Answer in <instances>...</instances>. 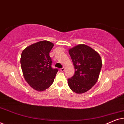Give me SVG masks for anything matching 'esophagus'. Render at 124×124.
I'll use <instances>...</instances> for the list:
<instances>
[{
  "instance_id": "esophagus-1",
  "label": "esophagus",
  "mask_w": 124,
  "mask_h": 124,
  "mask_svg": "<svg viewBox=\"0 0 124 124\" xmlns=\"http://www.w3.org/2000/svg\"><path fill=\"white\" fill-rule=\"evenodd\" d=\"M60 70L61 72H64V71L65 70V69H64V68H62L60 69Z\"/></svg>"
}]
</instances>
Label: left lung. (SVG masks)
Here are the masks:
<instances>
[{
  "label": "left lung",
  "instance_id": "left-lung-1",
  "mask_svg": "<svg viewBox=\"0 0 124 124\" xmlns=\"http://www.w3.org/2000/svg\"><path fill=\"white\" fill-rule=\"evenodd\" d=\"M75 72L68 79L70 89L77 94L89 90L97 82L102 62L99 54L90 47L79 45L69 50Z\"/></svg>",
  "mask_w": 124,
  "mask_h": 124
}]
</instances>
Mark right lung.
<instances>
[{
	"instance_id": "1",
	"label": "right lung",
	"mask_w": 124,
	"mask_h": 124,
	"mask_svg": "<svg viewBox=\"0 0 124 124\" xmlns=\"http://www.w3.org/2000/svg\"><path fill=\"white\" fill-rule=\"evenodd\" d=\"M54 44L43 40L27 47L21 56V68L25 80L35 90L42 91L53 83L58 69L52 68L50 52Z\"/></svg>"
}]
</instances>
